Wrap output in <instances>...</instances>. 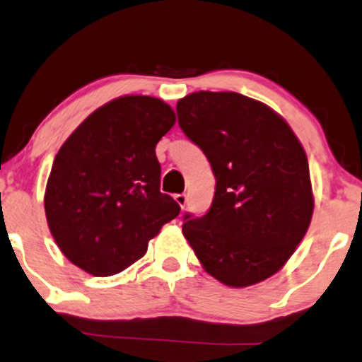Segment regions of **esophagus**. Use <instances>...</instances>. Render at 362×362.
Wrapping results in <instances>:
<instances>
[{"instance_id": "obj_1", "label": "esophagus", "mask_w": 362, "mask_h": 362, "mask_svg": "<svg viewBox=\"0 0 362 362\" xmlns=\"http://www.w3.org/2000/svg\"><path fill=\"white\" fill-rule=\"evenodd\" d=\"M173 199H175L178 205H180V209H184V206L187 205V195L185 194H177L175 197H173Z\"/></svg>"}]
</instances>
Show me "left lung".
I'll return each instance as SVG.
<instances>
[{"mask_svg": "<svg viewBox=\"0 0 362 362\" xmlns=\"http://www.w3.org/2000/svg\"><path fill=\"white\" fill-rule=\"evenodd\" d=\"M177 115L216 180L206 215L187 214L182 225L200 264L231 288L273 276L301 243L315 209L301 142L281 115L238 93H192L177 103Z\"/></svg>", "mask_w": 362, "mask_h": 362, "instance_id": "8db88e82", "label": "left lung"}]
</instances>
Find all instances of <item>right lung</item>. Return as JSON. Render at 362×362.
Segmentation results:
<instances>
[{
  "instance_id": "obj_1",
  "label": "right lung",
  "mask_w": 362,
  "mask_h": 362,
  "mask_svg": "<svg viewBox=\"0 0 362 362\" xmlns=\"http://www.w3.org/2000/svg\"><path fill=\"white\" fill-rule=\"evenodd\" d=\"M175 124L162 99L122 95L100 105L56 153L46 220L62 255L94 276L124 272L180 214L160 194L156 146Z\"/></svg>"
}]
</instances>
